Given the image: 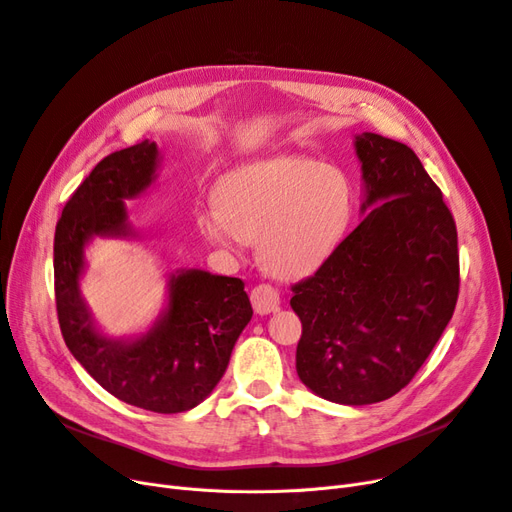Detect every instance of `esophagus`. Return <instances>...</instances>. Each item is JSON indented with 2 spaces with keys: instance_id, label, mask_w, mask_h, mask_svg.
Here are the masks:
<instances>
[{
  "instance_id": "34e87169",
  "label": "esophagus",
  "mask_w": 512,
  "mask_h": 512,
  "mask_svg": "<svg viewBox=\"0 0 512 512\" xmlns=\"http://www.w3.org/2000/svg\"><path fill=\"white\" fill-rule=\"evenodd\" d=\"M250 300L258 315H269L279 309V292L271 283H260L250 292Z\"/></svg>"
}]
</instances>
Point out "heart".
Wrapping results in <instances>:
<instances>
[{
    "mask_svg": "<svg viewBox=\"0 0 512 512\" xmlns=\"http://www.w3.org/2000/svg\"><path fill=\"white\" fill-rule=\"evenodd\" d=\"M216 208L197 218L203 237L231 252L258 239L262 267L290 279L313 273L338 248L353 218L355 191L334 166L279 155L224 176Z\"/></svg>",
    "mask_w": 512,
    "mask_h": 512,
    "instance_id": "1",
    "label": "heart"
}]
</instances>
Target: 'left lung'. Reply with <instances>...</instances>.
Wrapping results in <instances>:
<instances>
[{
  "label": "left lung",
  "mask_w": 512,
  "mask_h": 512,
  "mask_svg": "<svg viewBox=\"0 0 512 512\" xmlns=\"http://www.w3.org/2000/svg\"><path fill=\"white\" fill-rule=\"evenodd\" d=\"M355 149L361 208H374L292 285L290 304L302 321L300 380L327 401L367 405L397 395L435 349L458 302L460 258L454 216L416 153L372 132Z\"/></svg>",
  "instance_id": "left-lung-1"
}]
</instances>
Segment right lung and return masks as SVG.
Returning <instances> with one entry per match:
<instances>
[{
	"label": "right lung",
	"instance_id": "1",
	"mask_svg": "<svg viewBox=\"0 0 512 512\" xmlns=\"http://www.w3.org/2000/svg\"><path fill=\"white\" fill-rule=\"evenodd\" d=\"M157 155L149 140L115 151L69 197L54 233V296L65 344L105 391L155 414H180L214 391L252 319L243 281L195 269L174 275L168 311L134 342L100 336L79 296L86 243L130 235L124 201L151 185Z\"/></svg>",
	"mask_w": 512,
	"mask_h": 512
}]
</instances>
